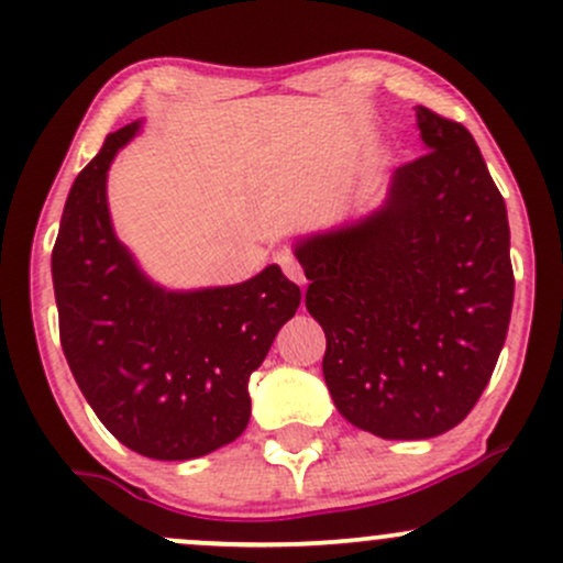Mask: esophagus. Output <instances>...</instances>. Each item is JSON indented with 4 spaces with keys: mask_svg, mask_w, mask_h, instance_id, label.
I'll return each mask as SVG.
<instances>
[{
    "mask_svg": "<svg viewBox=\"0 0 563 563\" xmlns=\"http://www.w3.org/2000/svg\"><path fill=\"white\" fill-rule=\"evenodd\" d=\"M277 262H280V267H283V273H286L288 275V280H294L296 283V286H307V275H303V269H301V264L299 262H296L294 260V256H288V254H283L280 256V260H277Z\"/></svg>",
    "mask_w": 563,
    "mask_h": 563,
    "instance_id": "esophagus-1",
    "label": "esophagus"
}]
</instances>
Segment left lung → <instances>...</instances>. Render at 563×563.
<instances>
[{"mask_svg":"<svg viewBox=\"0 0 563 563\" xmlns=\"http://www.w3.org/2000/svg\"><path fill=\"white\" fill-rule=\"evenodd\" d=\"M426 156L378 209L296 238L322 376L341 416L380 439L455 429L489 384L514 303L506 200L463 124L416 108Z\"/></svg>","mask_w":563,"mask_h":563,"instance_id":"left-lung-1","label":"left lung"}]
</instances>
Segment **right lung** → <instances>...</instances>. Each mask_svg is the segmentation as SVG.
Listing matches in <instances>:
<instances>
[{"label":"right lung","mask_w":563,"mask_h":563,"mask_svg":"<svg viewBox=\"0 0 563 563\" xmlns=\"http://www.w3.org/2000/svg\"><path fill=\"white\" fill-rule=\"evenodd\" d=\"M142 121L121 126L70 185L53 251L63 352L102 426L156 461H192L243 434L249 378L301 290L277 264L235 286L177 290L119 241L108 169Z\"/></svg>","instance_id":"1"}]
</instances>
